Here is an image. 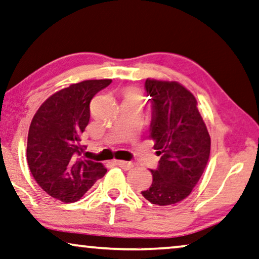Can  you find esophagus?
<instances>
[{
	"label": "esophagus",
	"instance_id": "1",
	"mask_svg": "<svg viewBox=\"0 0 259 259\" xmlns=\"http://www.w3.org/2000/svg\"><path fill=\"white\" fill-rule=\"evenodd\" d=\"M114 163L117 164V166L121 167L122 169L125 170H128L131 168L134 167V163L131 162V161H122V160H114Z\"/></svg>",
	"mask_w": 259,
	"mask_h": 259
}]
</instances>
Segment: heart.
Listing matches in <instances>:
<instances>
[{
	"mask_svg": "<svg viewBox=\"0 0 259 259\" xmlns=\"http://www.w3.org/2000/svg\"><path fill=\"white\" fill-rule=\"evenodd\" d=\"M125 96L126 97H140V93H139V91L136 89H128V90H126Z\"/></svg>",
	"mask_w": 259,
	"mask_h": 259,
	"instance_id": "obj_1",
	"label": "heart"
}]
</instances>
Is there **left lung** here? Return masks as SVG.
Returning a JSON list of instances; mask_svg holds the SVG:
<instances>
[{
  "label": "left lung",
  "instance_id": "8db88e82",
  "mask_svg": "<svg viewBox=\"0 0 259 259\" xmlns=\"http://www.w3.org/2000/svg\"><path fill=\"white\" fill-rule=\"evenodd\" d=\"M151 97L149 137L160 155L153 182L141 194L166 207L185 200L203 174L210 154V137L193 93L176 81L146 79Z\"/></svg>",
  "mask_w": 259,
  "mask_h": 259
}]
</instances>
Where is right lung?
Returning a JSON list of instances; mask_svg holds the SVG:
<instances>
[{
  "mask_svg": "<svg viewBox=\"0 0 259 259\" xmlns=\"http://www.w3.org/2000/svg\"><path fill=\"white\" fill-rule=\"evenodd\" d=\"M111 79L84 80L56 92L33 115L28 134L29 169L40 188L65 203L80 200L107 169L80 159L81 134L90 121V103Z\"/></svg>",
  "mask_w": 259,
  "mask_h": 259,
  "instance_id": "right-lung-1",
  "label": "right lung"
}]
</instances>
